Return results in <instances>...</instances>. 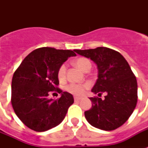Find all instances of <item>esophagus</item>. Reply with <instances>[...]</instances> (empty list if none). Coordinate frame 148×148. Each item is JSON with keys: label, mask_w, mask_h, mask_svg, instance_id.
<instances>
[{"label": "esophagus", "mask_w": 148, "mask_h": 148, "mask_svg": "<svg viewBox=\"0 0 148 148\" xmlns=\"http://www.w3.org/2000/svg\"><path fill=\"white\" fill-rule=\"evenodd\" d=\"M74 101H80V100H81V97H74Z\"/></svg>", "instance_id": "1"}]
</instances>
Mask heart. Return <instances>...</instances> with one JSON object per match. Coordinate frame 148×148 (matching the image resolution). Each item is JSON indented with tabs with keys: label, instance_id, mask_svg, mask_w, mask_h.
<instances>
[{
	"label": "heart",
	"instance_id": "b5f03b06",
	"mask_svg": "<svg viewBox=\"0 0 148 148\" xmlns=\"http://www.w3.org/2000/svg\"><path fill=\"white\" fill-rule=\"evenodd\" d=\"M74 64L83 71H88L91 67V63L88 58H79L74 61ZM66 71H67V67L65 64H62L58 70V77L60 81L64 80L66 77ZM88 84H69L66 86V90L68 92L71 93L76 96L82 95L84 93L86 89H88Z\"/></svg>",
	"mask_w": 148,
	"mask_h": 148
}]
</instances>
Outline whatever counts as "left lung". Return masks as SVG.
<instances>
[{
  "mask_svg": "<svg viewBox=\"0 0 148 148\" xmlns=\"http://www.w3.org/2000/svg\"><path fill=\"white\" fill-rule=\"evenodd\" d=\"M97 64L98 78L91 91L106 93L104 99L90 97L92 108L84 112L92 126L103 131H113L128 120L138 102V83L125 58L108 47L74 50Z\"/></svg>",
  "mask_w": 148,
  "mask_h": 148,
  "instance_id": "1",
  "label": "left lung"
}]
</instances>
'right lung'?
I'll return each mask as SVG.
<instances>
[{
    "mask_svg": "<svg viewBox=\"0 0 148 148\" xmlns=\"http://www.w3.org/2000/svg\"><path fill=\"white\" fill-rule=\"evenodd\" d=\"M76 56L71 50L40 47L29 53L15 71L11 83V104L22 123L42 132L58 126L74 103V97L58 88V70L68 58ZM62 93L57 100L50 92Z\"/></svg>",
    "mask_w": 148,
    "mask_h": 148,
    "instance_id": "right-lung-1",
    "label": "right lung"
}]
</instances>
